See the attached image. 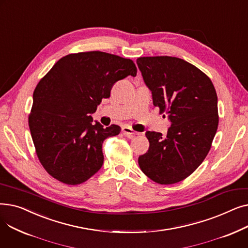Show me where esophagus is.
Segmentation results:
<instances>
[{
    "label": "esophagus",
    "instance_id": "obj_1",
    "mask_svg": "<svg viewBox=\"0 0 248 248\" xmlns=\"http://www.w3.org/2000/svg\"><path fill=\"white\" fill-rule=\"evenodd\" d=\"M122 132H123V134H124L125 137H127V138H129V139H132L134 136L138 135V133L135 132L134 129H133L132 127H129V126H124V127L122 128Z\"/></svg>",
    "mask_w": 248,
    "mask_h": 248
}]
</instances>
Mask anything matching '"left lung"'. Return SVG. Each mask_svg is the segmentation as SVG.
Listing matches in <instances>:
<instances>
[{"mask_svg": "<svg viewBox=\"0 0 248 248\" xmlns=\"http://www.w3.org/2000/svg\"><path fill=\"white\" fill-rule=\"evenodd\" d=\"M137 64L154 106L171 123L166 138L146 133L150 148L139 165L155 183L175 184L196 170L210 151L219 122L216 90L209 77L183 59L140 57Z\"/></svg>", "mask_w": 248, "mask_h": 248, "instance_id": "8db88e82", "label": "left lung"}]
</instances>
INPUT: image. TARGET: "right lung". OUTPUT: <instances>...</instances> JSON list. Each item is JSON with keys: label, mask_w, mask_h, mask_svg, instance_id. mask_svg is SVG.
<instances>
[{"label": "right lung", "mask_w": 248, "mask_h": 248, "mask_svg": "<svg viewBox=\"0 0 248 248\" xmlns=\"http://www.w3.org/2000/svg\"><path fill=\"white\" fill-rule=\"evenodd\" d=\"M137 75L133 60L100 51L59 59L33 93L29 127L37 157L49 175L67 185L81 184L103 164L102 142L121 127L93 124L113 84Z\"/></svg>", "instance_id": "right-lung-1"}]
</instances>
